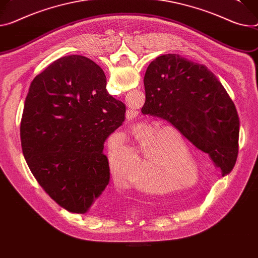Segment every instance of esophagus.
<instances>
[{
	"instance_id": "1",
	"label": "esophagus",
	"mask_w": 258,
	"mask_h": 258,
	"mask_svg": "<svg viewBox=\"0 0 258 258\" xmlns=\"http://www.w3.org/2000/svg\"><path fill=\"white\" fill-rule=\"evenodd\" d=\"M138 116V113H137V111H133V110H128L127 112H126V119L128 120V121H133L136 117Z\"/></svg>"
}]
</instances>
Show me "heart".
Returning <instances> with one entry per match:
<instances>
[{"mask_svg": "<svg viewBox=\"0 0 258 258\" xmlns=\"http://www.w3.org/2000/svg\"><path fill=\"white\" fill-rule=\"evenodd\" d=\"M175 134L180 142L181 135L172 127H151L141 132L139 135V143L146 153L144 160L143 178L146 181H162L173 180L178 173L177 169H173L174 161L168 156L167 147L172 143ZM109 167L110 171L116 181L124 183L130 180V169L135 167L138 162V156L134 149L130 146H121L116 149L109 150ZM179 163V162H178ZM192 165L191 162H189ZM137 188L148 194H168L178 189H182L186 186L174 185L163 186L158 188L151 184L139 182L136 184Z\"/></svg>", "mask_w": 258, "mask_h": 258, "instance_id": "obj_1", "label": "heart"}]
</instances>
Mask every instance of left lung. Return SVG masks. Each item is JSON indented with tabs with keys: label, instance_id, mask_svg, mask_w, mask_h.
I'll return each instance as SVG.
<instances>
[{
	"label": "left lung",
	"instance_id": "obj_1",
	"mask_svg": "<svg viewBox=\"0 0 258 258\" xmlns=\"http://www.w3.org/2000/svg\"><path fill=\"white\" fill-rule=\"evenodd\" d=\"M144 85L142 113L169 122L228 174L238 157L240 120L216 76L204 64L163 54L148 66Z\"/></svg>",
	"mask_w": 258,
	"mask_h": 258
}]
</instances>
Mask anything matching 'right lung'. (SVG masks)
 <instances>
[{
    "instance_id": "add662e5",
    "label": "right lung",
    "mask_w": 258,
    "mask_h": 258,
    "mask_svg": "<svg viewBox=\"0 0 258 258\" xmlns=\"http://www.w3.org/2000/svg\"><path fill=\"white\" fill-rule=\"evenodd\" d=\"M103 70L82 55L63 56L32 81L23 108V156L42 188L61 208L96 209L110 180L106 139L124 121Z\"/></svg>"
}]
</instances>
